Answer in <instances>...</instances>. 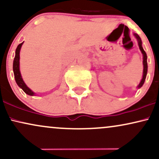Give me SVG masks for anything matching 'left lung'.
<instances>
[{"mask_svg":"<svg viewBox=\"0 0 159 159\" xmlns=\"http://www.w3.org/2000/svg\"><path fill=\"white\" fill-rule=\"evenodd\" d=\"M133 35L134 36V37H135L137 40H138V46H139L140 52H141L142 54H143V77H142V79H141V81H140V84L138 85V87H137V88L140 89V87L143 86V84H144V81H145V80H146V77H147V69H148V66H147V54H146L145 51L143 50V47H142V41H141V39H140V36H138L137 34H135V33H134V34H133Z\"/></svg>","mask_w":159,"mask_h":159,"instance_id":"1","label":"left lung"}]
</instances>
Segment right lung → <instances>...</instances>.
I'll list each match as a JSON object with an SVG mask.
<instances>
[{
  "instance_id": "right-lung-1",
  "label": "right lung",
  "mask_w": 159,
  "mask_h": 159,
  "mask_svg": "<svg viewBox=\"0 0 159 159\" xmlns=\"http://www.w3.org/2000/svg\"><path fill=\"white\" fill-rule=\"evenodd\" d=\"M24 43H21V44H19L18 45L17 48L16 50V55H15V58H14L13 61V66H12V69H13V72H14V76H15V80L16 84H17L18 86L21 88L23 90L24 92L25 93L29 95V96H34L36 93L30 90L28 87L26 85V84L25 83V81H23V78L21 77V72H20V63H19V60H20V51H21V48L22 46V44Z\"/></svg>"
}]
</instances>
